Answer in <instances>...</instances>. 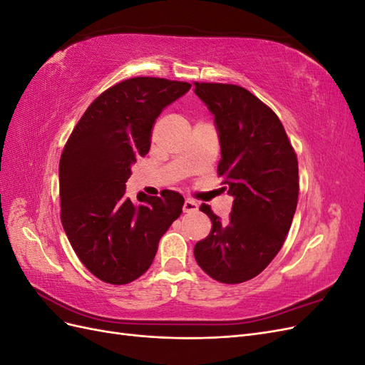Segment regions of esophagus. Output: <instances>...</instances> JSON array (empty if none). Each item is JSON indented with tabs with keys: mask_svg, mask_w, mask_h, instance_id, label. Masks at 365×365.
I'll return each instance as SVG.
<instances>
[{
	"mask_svg": "<svg viewBox=\"0 0 365 365\" xmlns=\"http://www.w3.org/2000/svg\"><path fill=\"white\" fill-rule=\"evenodd\" d=\"M182 210H184V213H195V212H197V204L193 200H185Z\"/></svg>",
	"mask_w": 365,
	"mask_h": 365,
	"instance_id": "34e87169",
	"label": "esophagus"
}]
</instances>
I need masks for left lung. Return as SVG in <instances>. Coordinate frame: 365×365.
Here are the masks:
<instances>
[{"mask_svg": "<svg viewBox=\"0 0 365 365\" xmlns=\"http://www.w3.org/2000/svg\"><path fill=\"white\" fill-rule=\"evenodd\" d=\"M195 93L215 115L217 175L235 201L227 224L201 205L212 230L193 252L210 277L236 284L259 275L280 251L298 201V161L280 118L245 88L195 82Z\"/></svg>", "mask_w": 365, "mask_h": 365, "instance_id": "1", "label": "left lung"}]
</instances>
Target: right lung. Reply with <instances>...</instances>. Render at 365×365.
Masks as SVG:
<instances>
[{
	"mask_svg": "<svg viewBox=\"0 0 365 365\" xmlns=\"http://www.w3.org/2000/svg\"><path fill=\"white\" fill-rule=\"evenodd\" d=\"M190 83L132 77L108 88L77 121L61 155V220L77 257L97 279L126 284L145 274L158 242L182 213L184 197H161L126 185L130 165L150 148L152 128L163 109Z\"/></svg>",
	"mask_w": 365,
	"mask_h": 365,
	"instance_id": "obj_1",
	"label": "right lung"
}]
</instances>
